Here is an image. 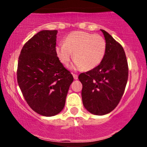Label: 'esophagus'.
Listing matches in <instances>:
<instances>
[{
	"mask_svg": "<svg viewBox=\"0 0 147 147\" xmlns=\"http://www.w3.org/2000/svg\"><path fill=\"white\" fill-rule=\"evenodd\" d=\"M72 75H73V77L75 79H78V75H77V74H75V73H72Z\"/></svg>",
	"mask_w": 147,
	"mask_h": 147,
	"instance_id": "obj_1",
	"label": "esophagus"
}]
</instances>
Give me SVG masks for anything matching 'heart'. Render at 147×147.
<instances>
[{"label": "heart", "mask_w": 147, "mask_h": 147, "mask_svg": "<svg viewBox=\"0 0 147 147\" xmlns=\"http://www.w3.org/2000/svg\"><path fill=\"white\" fill-rule=\"evenodd\" d=\"M106 49V41L101 35L84 31H75L69 34L64 43L57 45L56 52L63 65H68L73 57L74 52L75 60L71 68L91 70L102 62Z\"/></svg>", "instance_id": "1"}]
</instances>
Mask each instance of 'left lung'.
Here are the masks:
<instances>
[{"mask_svg": "<svg viewBox=\"0 0 147 147\" xmlns=\"http://www.w3.org/2000/svg\"><path fill=\"white\" fill-rule=\"evenodd\" d=\"M106 40L104 59L95 68L79 75L82 84V97L89 112L103 115L118 105L124 94L129 76V66L122 46L101 30Z\"/></svg>", "mask_w": 147, "mask_h": 147, "instance_id": "left-lung-1", "label": "left lung"}]
</instances>
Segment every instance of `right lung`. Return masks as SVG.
<instances>
[{
    "label": "right lung",
    "instance_id": "obj_1",
    "mask_svg": "<svg viewBox=\"0 0 147 147\" xmlns=\"http://www.w3.org/2000/svg\"><path fill=\"white\" fill-rule=\"evenodd\" d=\"M57 30H42L27 41L18 57L17 81L30 107L41 115L63 110L73 77L56 52Z\"/></svg>",
    "mask_w": 147,
    "mask_h": 147
}]
</instances>
